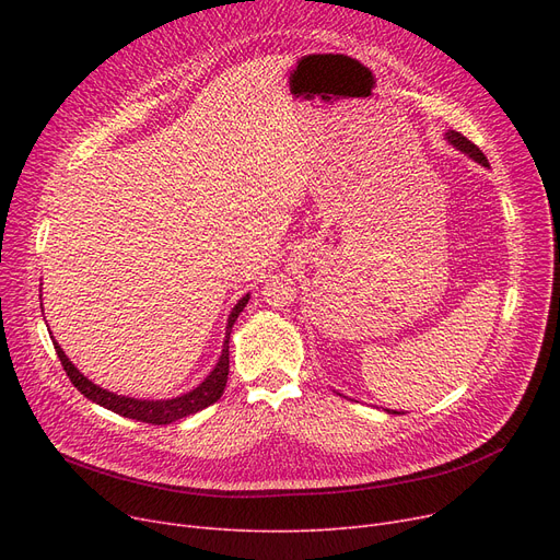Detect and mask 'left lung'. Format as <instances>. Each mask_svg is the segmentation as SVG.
<instances>
[{
  "label": "left lung",
  "instance_id": "left-lung-1",
  "mask_svg": "<svg viewBox=\"0 0 560 560\" xmlns=\"http://www.w3.org/2000/svg\"><path fill=\"white\" fill-rule=\"evenodd\" d=\"M447 140L454 144V147H458L460 152H465L467 156H472L477 163H481V165H486L488 167V159H486V154L479 150V147L472 142V140H467L463 133H458V131H450L447 133ZM390 413V410H388ZM393 413H397V410H393Z\"/></svg>",
  "mask_w": 560,
  "mask_h": 560
}]
</instances>
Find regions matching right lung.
<instances>
[{
    "instance_id": "obj_1",
    "label": "right lung",
    "mask_w": 560,
    "mask_h": 560,
    "mask_svg": "<svg viewBox=\"0 0 560 560\" xmlns=\"http://www.w3.org/2000/svg\"><path fill=\"white\" fill-rule=\"evenodd\" d=\"M247 302H249V295H245L238 304H235L231 315H229L226 336H224V349H222V357H220L215 370L209 376H206L195 390H190V393H186L182 397H174V399L147 401V399H131V397L108 393V390L95 386L93 381H88L72 365V361L66 357V351L61 349V345H58L56 340H51V342H54V349H56L58 359H61V365H63L66 374L70 376L74 388L83 397H88L91 401L113 410V413H117V416L129 418V420H138V422H147V424H170V422H176V420H182V418H188V416L197 413V410L215 404L222 397L224 386H226V378H229V336H231V327H233V322L238 319V315L243 313Z\"/></svg>"
}]
</instances>
